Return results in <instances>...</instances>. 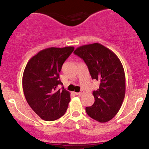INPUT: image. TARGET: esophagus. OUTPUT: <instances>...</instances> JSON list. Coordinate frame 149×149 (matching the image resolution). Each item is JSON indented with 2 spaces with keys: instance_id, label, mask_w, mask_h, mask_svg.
Listing matches in <instances>:
<instances>
[{
  "instance_id": "obj_1",
  "label": "esophagus",
  "mask_w": 149,
  "mask_h": 149,
  "mask_svg": "<svg viewBox=\"0 0 149 149\" xmlns=\"http://www.w3.org/2000/svg\"><path fill=\"white\" fill-rule=\"evenodd\" d=\"M83 91H81V92H76V95H78V96H81V95H83Z\"/></svg>"
}]
</instances>
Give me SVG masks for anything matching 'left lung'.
Listing matches in <instances>:
<instances>
[{"instance_id":"obj_1","label":"left lung","mask_w":149,"mask_h":149,"mask_svg":"<svg viewBox=\"0 0 149 149\" xmlns=\"http://www.w3.org/2000/svg\"><path fill=\"white\" fill-rule=\"evenodd\" d=\"M73 53L84 60L92 79L100 83L92 93L93 105L85 108V111L95 120L108 122L119 111L125 95L122 63L113 51L98 42L80 46Z\"/></svg>"}]
</instances>
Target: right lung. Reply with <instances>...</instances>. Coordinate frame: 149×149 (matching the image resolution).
Segmentation results:
<instances>
[{
  "label": "right lung",
  "instance_id": "right-lung-1",
  "mask_svg": "<svg viewBox=\"0 0 149 149\" xmlns=\"http://www.w3.org/2000/svg\"><path fill=\"white\" fill-rule=\"evenodd\" d=\"M74 47H48L29 59L22 77L27 103L40 118L52 121L64 116L71 100L70 92L63 87L59 72Z\"/></svg>",
  "mask_w": 149,
  "mask_h": 149
}]
</instances>
